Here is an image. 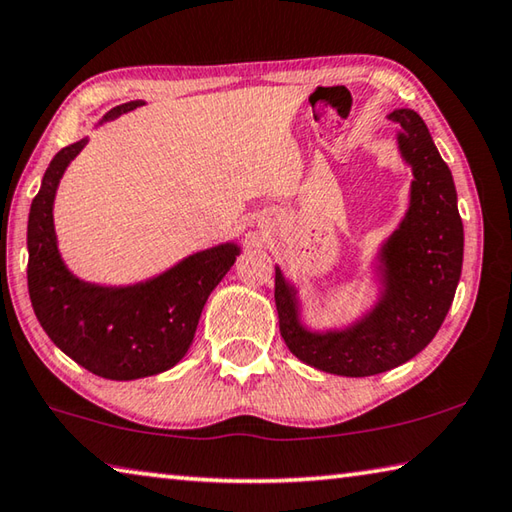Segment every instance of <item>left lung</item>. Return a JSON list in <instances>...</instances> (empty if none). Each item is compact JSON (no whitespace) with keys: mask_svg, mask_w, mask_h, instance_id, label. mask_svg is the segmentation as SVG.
<instances>
[{"mask_svg":"<svg viewBox=\"0 0 512 512\" xmlns=\"http://www.w3.org/2000/svg\"><path fill=\"white\" fill-rule=\"evenodd\" d=\"M387 118L398 125V154L414 179L405 215L369 262L374 302L342 327H309L300 288L275 266L286 347L304 365L336 376L383 374L421 353L441 329L461 277L463 224L450 167L414 109H394Z\"/></svg>","mask_w":512,"mask_h":512,"instance_id":"left-lung-1","label":"left lung"}]
</instances>
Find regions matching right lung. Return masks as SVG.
I'll return each mask as SVG.
<instances>
[{
  "mask_svg": "<svg viewBox=\"0 0 512 512\" xmlns=\"http://www.w3.org/2000/svg\"><path fill=\"white\" fill-rule=\"evenodd\" d=\"M145 105L132 100L109 109L94 129ZM89 136L53 156L29 212V295L53 345L91 374L134 380L172 369L188 353L203 306L235 264L241 246L224 241L183 257L163 273L134 284H96L62 259L53 203L71 161Z\"/></svg>",
  "mask_w": 512,
  "mask_h": 512,
  "instance_id": "right-lung-1",
  "label": "right lung"
}]
</instances>
